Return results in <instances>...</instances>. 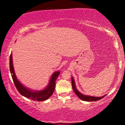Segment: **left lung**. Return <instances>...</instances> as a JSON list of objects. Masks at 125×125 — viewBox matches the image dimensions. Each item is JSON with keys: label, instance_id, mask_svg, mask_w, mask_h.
<instances>
[{"label": "left lung", "instance_id": "8db88e82", "mask_svg": "<svg viewBox=\"0 0 125 125\" xmlns=\"http://www.w3.org/2000/svg\"><path fill=\"white\" fill-rule=\"evenodd\" d=\"M72 88L73 89V91L79 97L80 99L83 100H84V101H97V100H99L101 99H102L103 97H104L105 96H104L102 97H94V96H86L84 95V94H82L79 92L76 89L75 86V83H74V82L73 77H72Z\"/></svg>", "mask_w": 125, "mask_h": 125}]
</instances>
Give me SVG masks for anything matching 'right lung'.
<instances>
[{"instance_id":"1","label":"right lung","mask_w":125,"mask_h":125,"mask_svg":"<svg viewBox=\"0 0 125 125\" xmlns=\"http://www.w3.org/2000/svg\"><path fill=\"white\" fill-rule=\"evenodd\" d=\"M9 67L10 71V73L11 75H12L14 84H15V86L18 89L19 92L22 96L27 97V98L31 99V100H38V101H43V100L48 99L49 97H51L52 94H53L56 85L55 81L56 79L58 78V76L59 75L60 72L58 71L57 72H55L52 75L49 84L45 89L39 92H33L24 87L17 79L15 74V72H14L13 66L12 53L10 54V56Z\"/></svg>"}]
</instances>
